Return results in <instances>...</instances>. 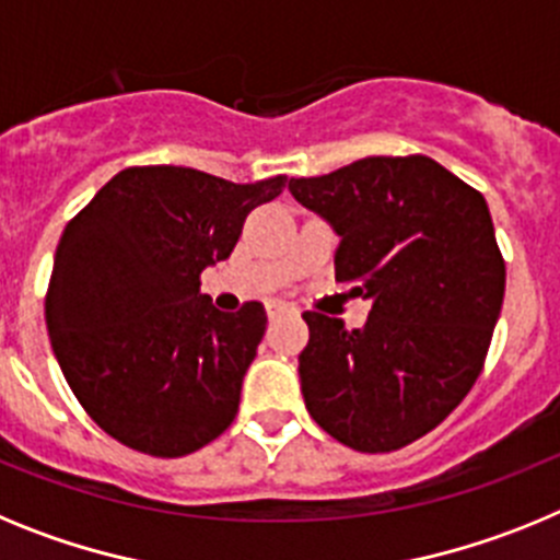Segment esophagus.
I'll return each mask as SVG.
<instances>
[{
    "instance_id": "34e87169",
    "label": "esophagus",
    "mask_w": 560,
    "mask_h": 560,
    "mask_svg": "<svg viewBox=\"0 0 560 560\" xmlns=\"http://www.w3.org/2000/svg\"><path fill=\"white\" fill-rule=\"evenodd\" d=\"M266 314H269V319H280V316L291 314V308H289V305H283V303H271L269 308H266Z\"/></svg>"
}]
</instances>
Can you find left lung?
Segmentation results:
<instances>
[{"label":"left lung","instance_id":"left-lung-1","mask_svg":"<svg viewBox=\"0 0 560 560\" xmlns=\"http://www.w3.org/2000/svg\"><path fill=\"white\" fill-rule=\"evenodd\" d=\"M289 190L339 235L334 266L370 316L305 311L300 387L311 418L355 452L432 432L474 387L502 311L504 260L482 192L429 156H368Z\"/></svg>","mask_w":560,"mask_h":560}]
</instances>
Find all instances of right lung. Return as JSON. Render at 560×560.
Masks as SVG:
<instances>
[{
  "label": "right lung",
  "mask_w": 560,
  "mask_h": 560,
  "mask_svg": "<svg viewBox=\"0 0 560 560\" xmlns=\"http://www.w3.org/2000/svg\"><path fill=\"white\" fill-rule=\"evenodd\" d=\"M285 176L235 185L196 167H126L69 221L49 280V341L97 427L151 457H185L232 423L266 311L199 291Z\"/></svg>",
  "instance_id": "obj_1"
}]
</instances>
